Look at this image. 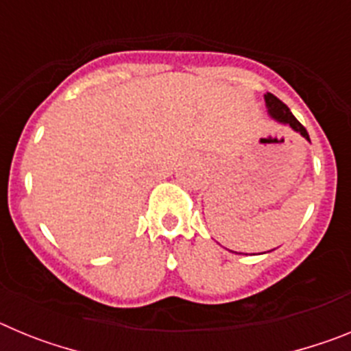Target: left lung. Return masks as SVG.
<instances>
[{
	"label": "left lung",
	"mask_w": 351,
	"mask_h": 351,
	"mask_svg": "<svg viewBox=\"0 0 351 351\" xmlns=\"http://www.w3.org/2000/svg\"><path fill=\"white\" fill-rule=\"evenodd\" d=\"M263 98H265V107H267V112L272 119H276L278 123H283V125H288L291 130H293V132L300 133V135H302L306 141H309V135H308V132H306V128H304L299 121L295 119V116L290 112V108H288L287 105L280 100V98H276L272 93L263 95Z\"/></svg>",
	"instance_id": "left-lung-1"
}]
</instances>
